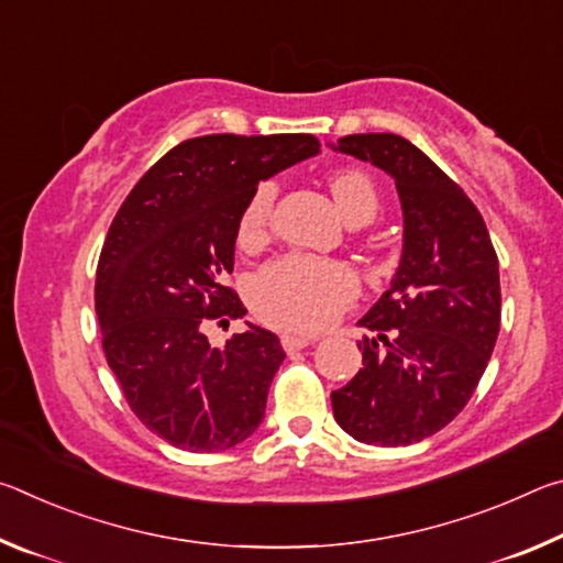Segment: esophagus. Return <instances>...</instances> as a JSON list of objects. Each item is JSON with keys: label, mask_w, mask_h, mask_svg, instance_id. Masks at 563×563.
<instances>
[{"label": "esophagus", "mask_w": 563, "mask_h": 563, "mask_svg": "<svg viewBox=\"0 0 563 563\" xmlns=\"http://www.w3.org/2000/svg\"><path fill=\"white\" fill-rule=\"evenodd\" d=\"M312 342H316V338H310V335H295V332H283V335H280V345H283L285 352L302 350V347L312 345Z\"/></svg>", "instance_id": "obj_1"}]
</instances>
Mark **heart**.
<instances>
[{
  "label": "heart",
  "instance_id": "heart-1",
  "mask_svg": "<svg viewBox=\"0 0 563 563\" xmlns=\"http://www.w3.org/2000/svg\"><path fill=\"white\" fill-rule=\"evenodd\" d=\"M330 190L342 216L350 221H373L379 198L365 170L342 168L330 178ZM275 186L265 180L253 190L238 221V243L258 247L273 221ZM360 292L357 273L347 263L316 258V255H283L255 275L251 283V305L271 325L316 332L328 328L342 310L350 308Z\"/></svg>",
  "mask_w": 563,
  "mask_h": 563
}]
</instances>
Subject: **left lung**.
<instances>
[{"label": "left lung", "mask_w": 563, "mask_h": 563, "mask_svg": "<svg viewBox=\"0 0 563 563\" xmlns=\"http://www.w3.org/2000/svg\"><path fill=\"white\" fill-rule=\"evenodd\" d=\"M332 148L393 176L405 216L395 278L360 320L377 338L357 342L362 367L330 395L332 412L357 442H422L462 412L487 369L501 320L497 253L464 190L407 139L352 133Z\"/></svg>", "instance_id": "obj_1"}]
</instances>
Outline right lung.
<instances>
[{"mask_svg":"<svg viewBox=\"0 0 563 563\" xmlns=\"http://www.w3.org/2000/svg\"><path fill=\"white\" fill-rule=\"evenodd\" d=\"M318 151L310 133L188 139L113 218L97 268L101 345L133 415L178 450H231L263 422L278 335L247 322L211 347L203 330L247 312L225 285L247 198Z\"/></svg>","mask_w":563,"mask_h":563,"instance_id":"obj_1","label":"right lung"}]
</instances>
